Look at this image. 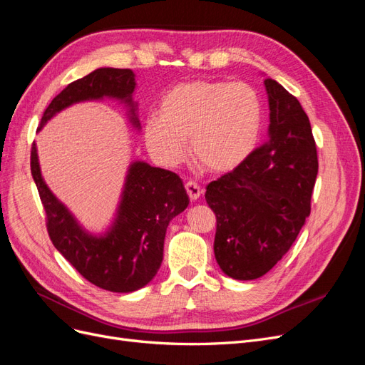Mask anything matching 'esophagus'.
Here are the masks:
<instances>
[{
	"label": "esophagus",
	"instance_id": "esophagus-1",
	"mask_svg": "<svg viewBox=\"0 0 365 365\" xmlns=\"http://www.w3.org/2000/svg\"><path fill=\"white\" fill-rule=\"evenodd\" d=\"M185 190H187V195H189V197H190L192 201L200 200L201 195H202L201 187L197 185L196 182H193V181H187L185 182Z\"/></svg>",
	"mask_w": 365,
	"mask_h": 365
}]
</instances>
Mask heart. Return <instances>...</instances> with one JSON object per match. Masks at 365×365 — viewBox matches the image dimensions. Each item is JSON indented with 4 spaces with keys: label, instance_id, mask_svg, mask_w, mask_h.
Returning a JSON list of instances; mask_svg holds the SVG:
<instances>
[{
    "label": "heart",
    "instance_id": "heart-1",
    "mask_svg": "<svg viewBox=\"0 0 365 365\" xmlns=\"http://www.w3.org/2000/svg\"><path fill=\"white\" fill-rule=\"evenodd\" d=\"M160 115L145 121L152 157L175 168L185 157L189 140L193 160L212 173H230L256 149L262 130V102L244 82L190 81L175 85L160 102Z\"/></svg>",
    "mask_w": 365,
    "mask_h": 365
}]
</instances>
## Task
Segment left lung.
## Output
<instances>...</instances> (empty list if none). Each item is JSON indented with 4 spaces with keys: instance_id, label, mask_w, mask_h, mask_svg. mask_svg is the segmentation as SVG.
<instances>
[{
    "instance_id": "left-lung-1",
    "label": "left lung",
    "mask_w": 365,
    "mask_h": 365,
    "mask_svg": "<svg viewBox=\"0 0 365 365\" xmlns=\"http://www.w3.org/2000/svg\"><path fill=\"white\" fill-rule=\"evenodd\" d=\"M268 141L244 164L207 185L216 215L215 257L228 277L254 280L292 247L311 213L317 148L300 102L272 79Z\"/></svg>"
}]
</instances>
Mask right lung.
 <instances>
[{"label": "right lung", "mask_w": 365, "mask_h": 365, "mask_svg": "<svg viewBox=\"0 0 365 365\" xmlns=\"http://www.w3.org/2000/svg\"><path fill=\"white\" fill-rule=\"evenodd\" d=\"M135 88L132 70L97 68L53 98L38 132L73 105L103 101L123 105L130 128L140 132L138 103L132 98ZM30 165L53 245L88 282L106 291L128 294L155 277L163 262L165 230L190 201L178 175L141 160L130 161L111 220L103 231L94 233L50 190L41 172L36 143Z\"/></svg>", "instance_id": "1"}]
</instances>
